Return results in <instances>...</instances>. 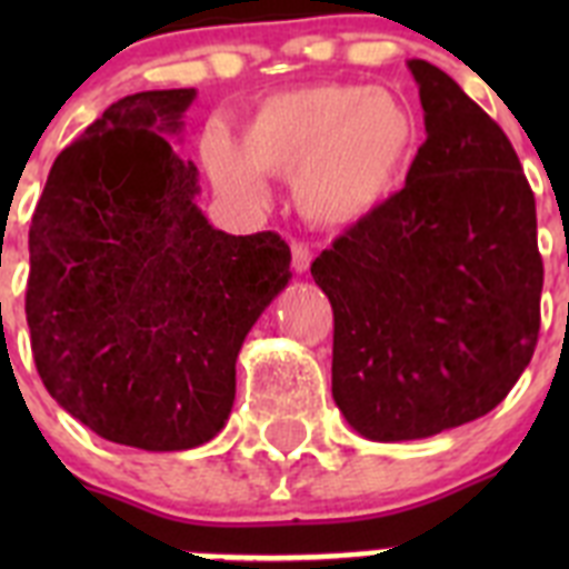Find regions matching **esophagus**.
<instances>
[{"label":"esophagus","mask_w":569,"mask_h":569,"mask_svg":"<svg viewBox=\"0 0 569 569\" xmlns=\"http://www.w3.org/2000/svg\"><path fill=\"white\" fill-rule=\"evenodd\" d=\"M290 264H293L296 273H308L310 270V250L305 248L301 241H296L293 244V261H290Z\"/></svg>","instance_id":"obj_1"}]
</instances>
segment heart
<instances>
[{
    "instance_id": "b5f03b06",
    "label": "heart",
    "mask_w": 569,
    "mask_h": 569,
    "mask_svg": "<svg viewBox=\"0 0 569 569\" xmlns=\"http://www.w3.org/2000/svg\"><path fill=\"white\" fill-rule=\"evenodd\" d=\"M419 148V110L401 90L319 82L261 99L241 124L239 144L210 130L202 159L216 188L233 199L264 204V176L296 179L305 219L350 228L399 193Z\"/></svg>"
}]
</instances>
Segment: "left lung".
Instances as JSON below:
<instances>
[{"label":"left lung","instance_id":"8db88e82","mask_svg":"<svg viewBox=\"0 0 569 569\" xmlns=\"http://www.w3.org/2000/svg\"><path fill=\"white\" fill-rule=\"evenodd\" d=\"M425 144L399 193L313 261L333 305V399L370 441H413L499 405L539 341L536 199L505 130L425 59Z\"/></svg>","mask_w":569,"mask_h":569}]
</instances>
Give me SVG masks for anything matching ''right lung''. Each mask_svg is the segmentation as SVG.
<instances>
[{"mask_svg":"<svg viewBox=\"0 0 569 569\" xmlns=\"http://www.w3.org/2000/svg\"><path fill=\"white\" fill-rule=\"evenodd\" d=\"M193 88L110 104L50 168L30 224L28 313L48 393L116 445L193 450L224 427L236 359L288 288L276 233L230 236L176 144Z\"/></svg>","mask_w":569,"mask_h":569,"instance_id":"1","label":"right lung"}]
</instances>
